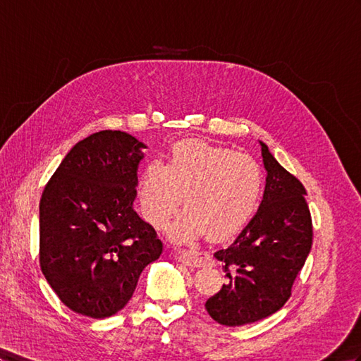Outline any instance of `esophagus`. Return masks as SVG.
<instances>
[{"label":"esophagus","mask_w":361,"mask_h":361,"mask_svg":"<svg viewBox=\"0 0 361 361\" xmlns=\"http://www.w3.org/2000/svg\"><path fill=\"white\" fill-rule=\"evenodd\" d=\"M178 261L189 267H204L210 262V256L202 255L198 250H192V248L190 250L184 248V250L178 252Z\"/></svg>","instance_id":"1"}]
</instances>
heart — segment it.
Listing matches in <instances>:
<instances>
[{
    "label": "heart",
    "instance_id": "heart-1",
    "mask_svg": "<svg viewBox=\"0 0 361 361\" xmlns=\"http://www.w3.org/2000/svg\"><path fill=\"white\" fill-rule=\"evenodd\" d=\"M264 188L259 163L247 154L201 140L175 143L166 166L147 163L137 183L143 218L163 227L180 207L186 206L169 226L173 241L184 243L207 233L218 239L236 235L257 209Z\"/></svg>",
    "mask_w": 361,
    "mask_h": 361
}]
</instances>
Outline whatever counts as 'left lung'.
<instances>
[{
	"mask_svg": "<svg viewBox=\"0 0 361 361\" xmlns=\"http://www.w3.org/2000/svg\"><path fill=\"white\" fill-rule=\"evenodd\" d=\"M259 143L267 171L262 202L233 244L215 253L228 282L206 302L210 317L226 326L248 325L279 311L312 244L305 188Z\"/></svg>",
	"mask_w": 361,
	"mask_h": 361,
	"instance_id": "obj_1",
	"label": "left lung"
}]
</instances>
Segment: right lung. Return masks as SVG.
Returning <instances> with one entry per match:
<instances>
[{
	"label": "right lung",
	"mask_w": 361,
	"mask_h": 361,
	"mask_svg": "<svg viewBox=\"0 0 361 361\" xmlns=\"http://www.w3.org/2000/svg\"><path fill=\"white\" fill-rule=\"evenodd\" d=\"M145 145L122 131L80 140L45 184L39 262L58 298L82 316L105 319L133 298L163 244L137 215V169Z\"/></svg>",
	"instance_id": "obj_1"
}]
</instances>
